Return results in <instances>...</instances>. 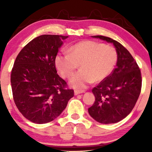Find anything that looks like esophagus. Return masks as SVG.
I'll list each match as a JSON object with an SVG mask.
<instances>
[{"label":"esophagus","mask_w":152,"mask_h":152,"mask_svg":"<svg viewBox=\"0 0 152 152\" xmlns=\"http://www.w3.org/2000/svg\"><path fill=\"white\" fill-rule=\"evenodd\" d=\"M85 90H80V89H76L74 91V94L75 95H78V94H81V93H84Z\"/></svg>","instance_id":"esophagus-1"}]
</instances>
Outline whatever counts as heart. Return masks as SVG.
I'll list each match as a JSON object with an SVG mask.
<instances>
[{"instance_id":"b5f03b06","label":"heart","mask_w":152,"mask_h":152,"mask_svg":"<svg viewBox=\"0 0 152 152\" xmlns=\"http://www.w3.org/2000/svg\"><path fill=\"white\" fill-rule=\"evenodd\" d=\"M117 62L116 48L95 41L78 42L69 48V53L57 54L55 58L56 66L64 78H71L80 65L81 70L71 80V84L77 88L85 87L94 81H104Z\"/></svg>"}]
</instances>
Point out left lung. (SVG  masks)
<instances>
[{"label":"left lung","instance_id":"8db88e82","mask_svg":"<svg viewBox=\"0 0 152 152\" xmlns=\"http://www.w3.org/2000/svg\"><path fill=\"white\" fill-rule=\"evenodd\" d=\"M113 43L118 53L116 68L104 81L92 89L95 102L88 108V113L102 124H114L130 114L142 89V74L137 63L129 50L112 38L94 36Z\"/></svg>","mask_w":152,"mask_h":152}]
</instances>
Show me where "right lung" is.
Returning <instances> with one entry per match:
<instances>
[{
  "mask_svg": "<svg viewBox=\"0 0 152 152\" xmlns=\"http://www.w3.org/2000/svg\"><path fill=\"white\" fill-rule=\"evenodd\" d=\"M69 36L42 35L23 48L10 74L13 98L24 117L36 124L53 121L74 96L57 74L55 58Z\"/></svg>",
  "mask_w": 152,
  "mask_h": 152,
  "instance_id": "right-lung-1",
  "label": "right lung"
}]
</instances>
